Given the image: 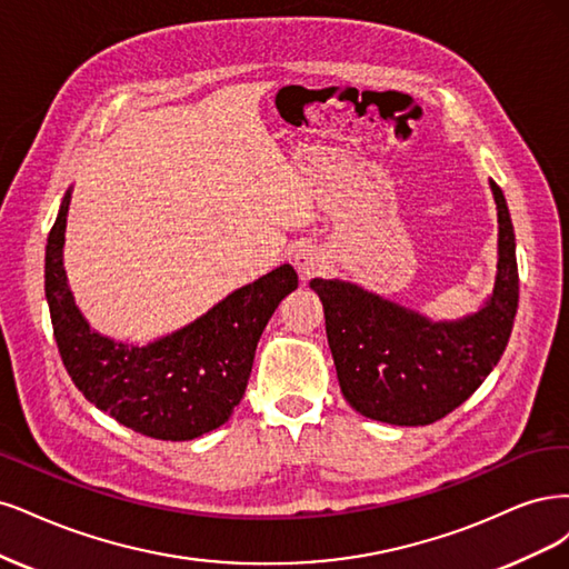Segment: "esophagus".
<instances>
[{
	"label": "esophagus",
	"instance_id": "esophagus-1",
	"mask_svg": "<svg viewBox=\"0 0 569 569\" xmlns=\"http://www.w3.org/2000/svg\"><path fill=\"white\" fill-rule=\"evenodd\" d=\"M292 264H296L298 273L305 279L315 277V273H321V269L326 267V254L319 246H302L296 250V254H292Z\"/></svg>",
	"mask_w": 569,
	"mask_h": 569
}]
</instances>
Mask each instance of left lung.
Masks as SVG:
<instances>
[{
	"instance_id": "obj_1",
	"label": "left lung",
	"mask_w": 569,
	"mask_h": 569,
	"mask_svg": "<svg viewBox=\"0 0 569 569\" xmlns=\"http://www.w3.org/2000/svg\"><path fill=\"white\" fill-rule=\"evenodd\" d=\"M499 217L497 281L463 319L432 321L340 279H311L342 397L366 418L430 426L480 388L499 363L518 311L516 233L503 191L489 179Z\"/></svg>"
}]
</instances>
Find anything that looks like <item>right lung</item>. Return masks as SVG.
<instances>
[{
  "label": "right lung",
  "instance_id": "add662e5",
  "mask_svg": "<svg viewBox=\"0 0 569 569\" xmlns=\"http://www.w3.org/2000/svg\"><path fill=\"white\" fill-rule=\"evenodd\" d=\"M70 193L47 238L44 292L53 338L76 388L120 426L153 439L187 442L224 426L246 395L267 321L298 288L296 269L277 267L149 345L118 342L89 326L68 286L63 243Z\"/></svg>",
  "mask_w": 569,
  "mask_h": 569
}]
</instances>
